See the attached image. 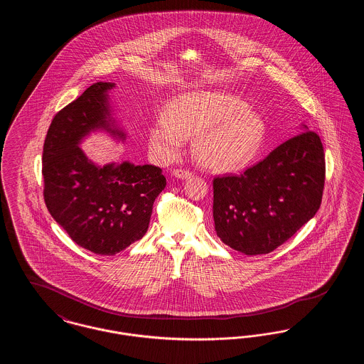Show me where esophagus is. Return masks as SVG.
I'll return each instance as SVG.
<instances>
[{"label":"esophagus","mask_w":364,"mask_h":364,"mask_svg":"<svg viewBox=\"0 0 364 364\" xmlns=\"http://www.w3.org/2000/svg\"><path fill=\"white\" fill-rule=\"evenodd\" d=\"M173 176L177 177V178H190L191 176H192V172L186 171V169H174Z\"/></svg>","instance_id":"34e87169"}]
</instances>
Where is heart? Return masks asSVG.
Here are the masks:
<instances>
[{"instance_id":"b5f03b06","label":"heart","mask_w":364,"mask_h":364,"mask_svg":"<svg viewBox=\"0 0 364 364\" xmlns=\"http://www.w3.org/2000/svg\"><path fill=\"white\" fill-rule=\"evenodd\" d=\"M151 129V143L166 156H176L187 136H196L193 154L215 171L245 165L264 136L259 114L239 97L223 91L184 94L171 101Z\"/></svg>"}]
</instances>
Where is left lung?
<instances>
[{"label":"left lung","mask_w":364,"mask_h":364,"mask_svg":"<svg viewBox=\"0 0 364 364\" xmlns=\"http://www.w3.org/2000/svg\"><path fill=\"white\" fill-rule=\"evenodd\" d=\"M301 131L244 173L214 177L215 232L230 248L269 254L318 211L326 173L323 146L306 125Z\"/></svg>","instance_id":"obj_1"}]
</instances>
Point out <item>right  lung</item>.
I'll return each mask as SVG.
<instances>
[{
    "label": "right lung",
    "instance_id": "obj_1",
    "mask_svg": "<svg viewBox=\"0 0 364 364\" xmlns=\"http://www.w3.org/2000/svg\"><path fill=\"white\" fill-rule=\"evenodd\" d=\"M114 83L88 87L52 120L43 143V199L57 224L77 245L97 255H114L140 240L156 196L166 186L154 165H94L77 146L95 128H110L106 91Z\"/></svg>",
    "mask_w": 364,
    "mask_h": 364
}]
</instances>
